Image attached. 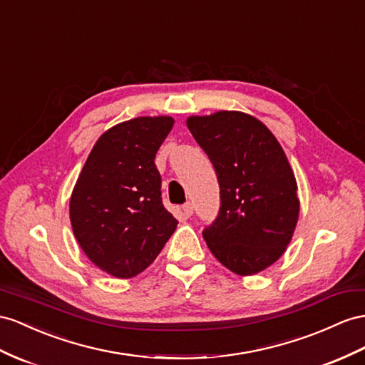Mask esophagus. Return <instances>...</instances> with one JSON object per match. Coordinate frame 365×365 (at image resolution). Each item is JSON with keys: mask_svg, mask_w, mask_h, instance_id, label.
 Here are the masks:
<instances>
[{"mask_svg": "<svg viewBox=\"0 0 365 365\" xmlns=\"http://www.w3.org/2000/svg\"><path fill=\"white\" fill-rule=\"evenodd\" d=\"M183 212H185L186 217H191L192 212H194V205H192L191 202H186V203L183 205Z\"/></svg>", "mask_w": 365, "mask_h": 365, "instance_id": "1", "label": "esophagus"}]
</instances>
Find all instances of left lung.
<instances>
[{
	"label": "left lung",
	"mask_w": 365,
	"mask_h": 365,
	"mask_svg": "<svg viewBox=\"0 0 365 365\" xmlns=\"http://www.w3.org/2000/svg\"><path fill=\"white\" fill-rule=\"evenodd\" d=\"M216 170L219 216L203 239L219 262L239 276L273 265L285 253L299 217L292 166L262 121L239 110L186 120Z\"/></svg>",
	"instance_id": "1"
}]
</instances>
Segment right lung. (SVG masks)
<instances>
[{"mask_svg": "<svg viewBox=\"0 0 365 365\" xmlns=\"http://www.w3.org/2000/svg\"><path fill=\"white\" fill-rule=\"evenodd\" d=\"M173 125L174 118L160 115L112 126L93 145L73 186V236L91 262L114 277L142 273L179 223L163 207L154 163Z\"/></svg>", "mask_w": 365, "mask_h": 365, "instance_id": "1", "label": "right lung"}]
</instances>
